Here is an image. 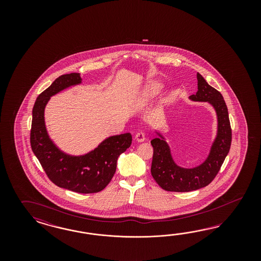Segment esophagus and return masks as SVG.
I'll return each instance as SVG.
<instances>
[{
  "mask_svg": "<svg viewBox=\"0 0 261 261\" xmlns=\"http://www.w3.org/2000/svg\"><path fill=\"white\" fill-rule=\"evenodd\" d=\"M135 139L137 140V142H142L145 140V135L143 132H139V133H137L136 136H135Z\"/></svg>",
  "mask_w": 261,
  "mask_h": 261,
  "instance_id": "34e87169",
  "label": "esophagus"
}]
</instances>
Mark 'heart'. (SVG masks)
<instances>
[{
  "mask_svg": "<svg viewBox=\"0 0 261 261\" xmlns=\"http://www.w3.org/2000/svg\"><path fill=\"white\" fill-rule=\"evenodd\" d=\"M161 91V85L156 81H149L144 88V97L152 98Z\"/></svg>",
  "mask_w": 261,
  "mask_h": 261,
  "instance_id": "heart-1",
  "label": "heart"
}]
</instances>
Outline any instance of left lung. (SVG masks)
Masks as SVG:
<instances>
[{
    "instance_id": "1",
    "label": "left lung",
    "mask_w": 261,
    "mask_h": 261,
    "mask_svg": "<svg viewBox=\"0 0 261 261\" xmlns=\"http://www.w3.org/2000/svg\"><path fill=\"white\" fill-rule=\"evenodd\" d=\"M197 80V93L190 95V99L208 102L214 107L217 116V134L205 162L192 168H185L176 165L164 136L156 132L158 138L151 141L154 150L151 174L159 186L167 191L188 192L206 187L220 170L230 148L231 128L223 95L208 85L199 72Z\"/></svg>"
}]
</instances>
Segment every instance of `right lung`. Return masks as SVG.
Listing matches in <instances>:
<instances>
[{"instance_id":"add662e5","label":"right lung","mask_w":261,"mask_h":261,"mask_svg":"<svg viewBox=\"0 0 261 261\" xmlns=\"http://www.w3.org/2000/svg\"><path fill=\"white\" fill-rule=\"evenodd\" d=\"M81 82L79 73L63 74L38 95L32 109L31 145L48 179L57 187L77 193H95L110 182L118 158L130 147L132 136L130 133L111 136L94 150L81 156L66 154L56 146L45 124L46 105L53 95Z\"/></svg>"}]
</instances>
